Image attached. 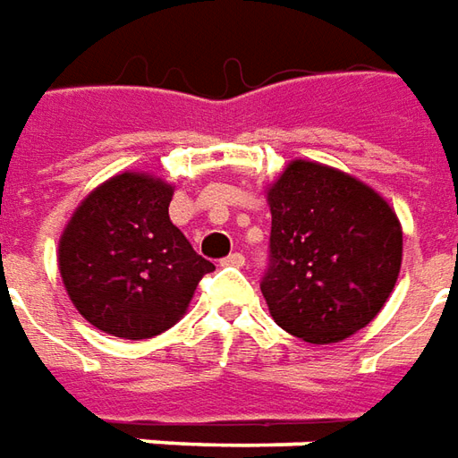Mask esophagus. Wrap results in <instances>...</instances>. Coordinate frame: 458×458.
<instances>
[{
  "label": "esophagus",
  "mask_w": 458,
  "mask_h": 458,
  "mask_svg": "<svg viewBox=\"0 0 458 458\" xmlns=\"http://www.w3.org/2000/svg\"><path fill=\"white\" fill-rule=\"evenodd\" d=\"M222 264H224V266H236V268H239V266H244V256L239 254V251H234V254L226 256V259H224Z\"/></svg>",
  "instance_id": "esophagus-1"
}]
</instances>
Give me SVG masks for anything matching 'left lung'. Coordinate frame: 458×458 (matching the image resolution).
Segmentation results:
<instances>
[{"mask_svg":"<svg viewBox=\"0 0 458 458\" xmlns=\"http://www.w3.org/2000/svg\"><path fill=\"white\" fill-rule=\"evenodd\" d=\"M261 278L268 310L306 343H340L377 316L397 284L402 226L375 190L345 172L293 160L268 190Z\"/></svg>","mask_w":458,"mask_h":458,"instance_id":"1","label":"left lung"}]
</instances>
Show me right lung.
I'll return each mask as SVG.
<instances>
[{
  "instance_id": "1",
  "label": "right lung",
  "mask_w": 458,
  "mask_h": 458,
  "mask_svg": "<svg viewBox=\"0 0 458 458\" xmlns=\"http://www.w3.org/2000/svg\"><path fill=\"white\" fill-rule=\"evenodd\" d=\"M172 187L123 172L90 192L58 244L68 296L90 326L115 338L160 335L214 268L170 222Z\"/></svg>"
}]
</instances>
